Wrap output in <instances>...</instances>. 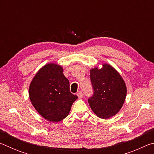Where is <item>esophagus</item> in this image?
<instances>
[{
  "mask_svg": "<svg viewBox=\"0 0 154 154\" xmlns=\"http://www.w3.org/2000/svg\"><path fill=\"white\" fill-rule=\"evenodd\" d=\"M77 96H78V97H79V99L82 98H83V94H82V92H81V91H79V92H77Z\"/></svg>",
  "mask_w": 154,
  "mask_h": 154,
  "instance_id": "1",
  "label": "esophagus"
}]
</instances>
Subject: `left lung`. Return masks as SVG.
Returning <instances> with one entry per match:
<instances>
[{"label": "left lung", "instance_id": "obj_1", "mask_svg": "<svg viewBox=\"0 0 154 154\" xmlns=\"http://www.w3.org/2000/svg\"><path fill=\"white\" fill-rule=\"evenodd\" d=\"M94 95L88 99L96 116L109 119L119 111L127 94L126 85L120 74L111 65L103 64L101 69L90 70Z\"/></svg>", "mask_w": 154, "mask_h": 154}]
</instances>
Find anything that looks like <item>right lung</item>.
Segmentation results:
<instances>
[{"label":"right lung","instance_id":"add662e5","mask_svg":"<svg viewBox=\"0 0 154 154\" xmlns=\"http://www.w3.org/2000/svg\"><path fill=\"white\" fill-rule=\"evenodd\" d=\"M30 102L43 118L58 122L66 118L77 96L70 92L63 68L48 63L38 70L29 86Z\"/></svg>","mask_w":154,"mask_h":154}]
</instances>
